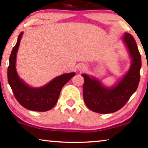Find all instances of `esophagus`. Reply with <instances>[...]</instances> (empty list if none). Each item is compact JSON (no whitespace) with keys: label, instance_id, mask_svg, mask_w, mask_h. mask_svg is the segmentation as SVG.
<instances>
[{"label":"esophagus","instance_id":"obj_1","mask_svg":"<svg viewBox=\"0 0 148 148\" xmlns=\"http://www.w3.org/2000/svg\"><path fill=\"white\" fill-rule=\"evenodd\" d=\"M78 70L80 71V72H84V71L85 70L86 67L85 66V65H79V66H78Z\"/></svg>","mask_w":148,"mask_h":148}]
</instances>
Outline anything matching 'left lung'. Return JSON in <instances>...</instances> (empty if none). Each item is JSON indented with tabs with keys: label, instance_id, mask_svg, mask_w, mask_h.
Instances as JSON below:
<instances>
[{
	"label": "left lung",
	"instance_id": "1",
	"mask_svg": "<svg viewBox=\"0 0 148 148\" xmlns=\"http://www.w3.org/2000/svg\"><path fill=\"white\" fill-rule=\"evenodd\" d=\"M131 59L129 70L112 86H106L98 78L82 74L84 78L83 98L86 106L93 112L106 114L117 111L135 92L140 80L141 58L134 37L125 33L121 38Z\"/></svg>",
	"mask_w": 148,
	"mask_h": 148
}]
</instances>
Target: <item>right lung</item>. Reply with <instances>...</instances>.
<instances>
[{
  "label": "right lung",
  "instance_id": "obj_1",
  "mask_svg": "<svg viewBox=\"0 0 148 148\" xmlns=\"http://www.w3.org/2000/svg\"><path fill=\"white\" fill-rule=\"evenodd\" d=\"M23 32L20 33L16 44L9 57L7 78L18 102L27 109L33 111H47L57 104L63 86L75 76V72L66 73L57 76L49 83L40 87H31L18 75L16 70V57Z\"/></svg>",
  "mask_w": 148,
  "mask_h": 148
}]
</instances>
